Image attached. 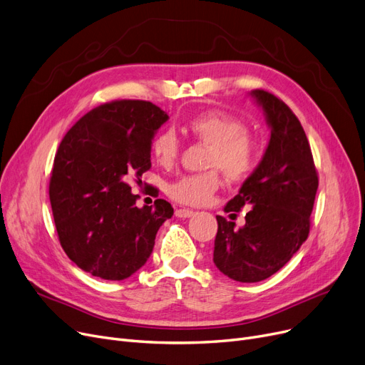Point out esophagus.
Listing matches in <instances>:
<instances>
[{"instance_id": "obj_1", "label": "esophagus", "mask_w": 365, "mask_h": 365, "mask_svg": "<svg viewBox=\"0 0 365 365\" xmlns=\"http://www.w3.org/2000/svg\"><path fill=\"white\" fill-rule=\"evenodd\" d=\"M176 216H178V217H182V219H186V217L194 216V212L189 210V209H178V210H176Z\"/></svg>"}]
</instances>
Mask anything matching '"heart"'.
<instances>
[{"label": "heart", "instance_id": "b5f03b06", "mask_svg": "<svg viewBox=\"0 0 365 365\" xmlns=\"http://www.w3.org/2000/svg\"><path fill=\"white\" fill-rule=\"evenodd\" d=\"M185 130L202 143L212 146L207 168L220 170L231 180H243L255 170L259 160L257 138L247 133L242 119L220 110H207L189 119ZM152 155L161 167H171L178 160L179 140L171 130H164L152 141ZM220 186L216 171L183 176L170 185L168 195L180 204L202 205L209 202Z\"/></svg>", "mask_w": 365, "mask_h": 365}]
</instances>
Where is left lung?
<instances>
[{
    "label": "left lung",
    "instance_id": "obj_1",
    "mask_svg": "<svg viewBox=\"0 0 365 365\" xmlns=\"http://www.w3.org/2000/svg\"><path fill=\"white\" fill-rule=\"evenodd\" d=\"M250 97L262 108L272 134L262 160L224 209L252 207L246 224L235 228V222L216 216L213 250L220 273L243 283L273 276L306 242L319 185L309 140L292 110L262 89Z\"/></svg>",
    "mask_w": 365,
    "mask_h": 365
}]
</instances>
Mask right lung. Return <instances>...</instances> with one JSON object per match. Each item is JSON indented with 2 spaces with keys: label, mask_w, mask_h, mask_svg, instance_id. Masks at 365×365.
Instances as JSON below:
<instances>
[{
  "label": "right lung",
  "mask_w": 365,
  "mask_h": 365,
  "mask_svg": "<svg viewBox=\"0 0 365 365\" xmlns=\"http://www.w3.org/2000/svg\"><path fill=\"white\" fill-rule=\"evenodd\" d=\"M167 120L149 101H113L91 110L62 138L49 197L61 246L83 272L123 280L149 259L174 212L161 198L137 207L128 182L141 183L152 140Z\"/></svg>",
  "instance_id": "obj_1"
}]
</instances>
